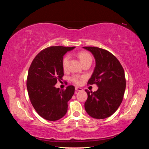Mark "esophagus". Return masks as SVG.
I'll list each match as a JSON object with an SVG mask.
<instances>
[{"mask_svg": "<svg viewBox=\"0 0 149 149\" xmlns=\"http://www.w3.org/2000/svg\"><path fill=\"white\" fill-rule=\"evenodd\" d=\"M82 90H83V89L81 87H75V91H82Z\"/></svg>", "mask_w": 149, "mask_h": 149, "instance_id": "obj_1", "label": "esophagus"}]
</instances>
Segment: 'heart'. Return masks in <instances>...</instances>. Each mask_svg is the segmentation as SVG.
Wrapping results in <instances>:
<instances>
[{
  "label": "heart",
  "instance_id": "b5f03b06",
  "mask_svg": "<svg viewBox=\"0 0 149 149\" xmlns=\"http://www.w3.org/2000/svg\"><path fill=\"white\" fill-rule=\"evenodd\" d=\"M78 57H79V58L82 64H84V63H86L88 62H92V57L87 52H79V53H78ZM70 59V56L69 54L65 55V56L63 58L62 61V65L63 69L64 70L67 69L68 66ZM80 79L81 77L79 76H78V75H74V76H72L71 77L72 81L75 84H80Z\"/></svg>",
  "mask_w": 149,
  "mask_h": 149
}]
</instances>
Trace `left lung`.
<instances>
[{
    "label": "left lung",
    "instance_id": "8db88e82",
    "mask_svg": "<svg viewBox=\"0 0 149 149\" xmlns=\"http://www.w3.org/2000/svg\"><path fill=\"white\" fill-rule=\"evenodd\" d=\"M93 54L96 65L88 84H97V91L87 92L85 109L90 116L104 119L117 110L122 102L126 81L124 70L115 56L108 50L95 47H84Z\"/></svg>",
    "mask_w": 149,
    "mask_h": 149
}]
</instances>
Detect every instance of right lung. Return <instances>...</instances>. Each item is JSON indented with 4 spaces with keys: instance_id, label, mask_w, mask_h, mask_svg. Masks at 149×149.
<instances>
[{
    "instance_id": "obj_1",
    "label": "right lung",
    "mask_w": 149,
    "mask_h": 149,
    "mask_svg": "<svg viewBox=\"0 0 149 149\" xmlns=\"http://www.w3.org/2000/svg\"><path fill=\"white\" fill-rule=\"evenodd\" d=\"M74 48H46L35 57L29 67L27 89L30 101L40 116L47 120L56 121L64 117L68 110V102L74 94L73 85L65 90L54 86L64 75L63 56Z\"/></svg>"
}]
</instances>
